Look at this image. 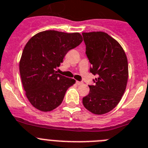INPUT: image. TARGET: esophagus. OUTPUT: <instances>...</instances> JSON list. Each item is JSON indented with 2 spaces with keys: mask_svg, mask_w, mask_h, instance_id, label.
Returning a JSON list of instances; mask_svg holds the SVG:
<instances>
[{
  "mask_svg": "<svg viewBox=\"0 0 148 148\" xmlns=\"http://www.w3.org/2000/svg\"><path fill=\"white\" fill-rule=\"evenodd\" d=\"M76 84L77 85H82L83 84V82H80V81H76Z\"/></svg>",
  "mask_w": 148,
  "mask_h": 148,
  "instance_id": "obj_1",
  "label": "esophagus"
}]
</instances>
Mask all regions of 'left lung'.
<instances>
[{"mask_svg": "<svg viewBox=\"0 0 148 148\" xmlns=\"http://www.w3.org/2000/svg\"><path fill=\"white\" fill-rule=\"evenodd\" d=\"M86 53L95 75L94 86L83 98L86 108L94 114H105L118 105L126 88L129 77L126 53L120 43L105 32L83 33Z\"/></svg>", "mask_w": 148, "mask_h": 148, "instance_id": "8db88e82", "label": "left lung"}]
</instances>
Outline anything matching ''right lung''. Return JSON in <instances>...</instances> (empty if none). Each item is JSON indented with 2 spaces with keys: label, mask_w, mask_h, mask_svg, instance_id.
Wrapping results in <instances>:
<instances>
[{
  "label": "right lung",
  "mask_w": 148,
  "mask_h": 148,
  "mask_svg": "<svg viewBox=\"0 0 148 148\" xmlns=\"http://www.w3.org/2000/svg\"><path fill=\"white\" fill-rule=\"evenodd\" d=\"M83 41L78 33L53 30L39 32L27 42L19 61V73L25 95L32 106L48 112L62 104L75 80L57 74L64 56Z\"/></svg>",
  "instance_id": "obj_1"
}]
</instances>
